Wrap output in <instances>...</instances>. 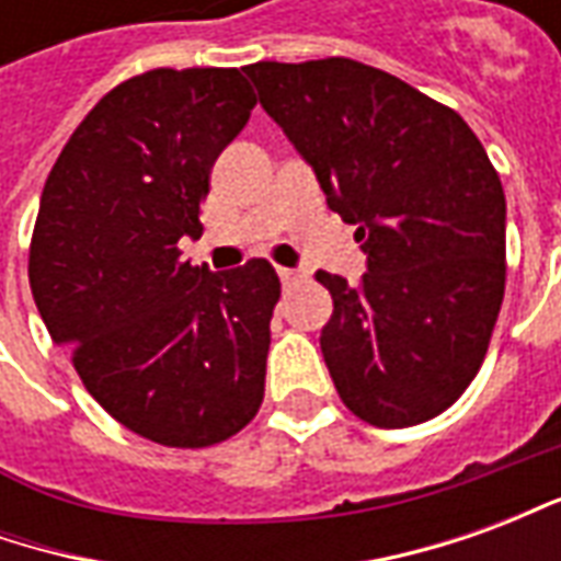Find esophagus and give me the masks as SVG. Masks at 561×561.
I'll return each instance as SVG.
<instances>
[{"mask_svg":"<svg viewBox=\"0 0 561 561\" xmlns=\"http://www.w3.org/2000/svg\"><path fill=\"white\" fill-rule=\"evenodd\" d=\"M276 273H279L282 285H294V282H300V273H297V270L279 267V270H276Z\"/></svg>","mask_w":561,"mask_h":561,"instance_id":"esophagus-1","label":"esophagus"}]
</instances>
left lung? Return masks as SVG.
<instances>
[{"mask_svg": "<svg viewBox=\"0 0 561 561\" xmlns=\"http://www.w3.org/2000/svg\"><path fill=\"white\" fill-rule=\"evenodd\" d=\"M245 75L364 243L354 288L316 273L342 402L381 430L442 414L478 376L505 297V192L486 149L454 107L345 56Z\"/></svg>", "mask_w": 561, "mask_h": 561, "instance_id": "obj_1", "label": "left lung"}]
</instances>
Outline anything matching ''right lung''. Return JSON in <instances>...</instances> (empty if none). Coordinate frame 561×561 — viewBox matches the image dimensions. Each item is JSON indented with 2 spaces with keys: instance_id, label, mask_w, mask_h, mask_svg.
Here are the masks:
<instances>
[{
  "instance_id": "obj_1",
  "label": "right lung",
  "mask_w": 561,
  "mask_h": 561,
  "mask_svg": "<svg viewBox=\"0 0 561 561\" xmlns=\"http://www.w3.org/2000/svg\"><path fill=\"white\" fill-rule=\"evenodd\" d=\"M255 104L237 68H152L92 107L44 183L35 306L95 402L156 445H219L264 402L276 270L180 257V240L204 231L209 171Z\"/></svg>"
}]
</instances>
